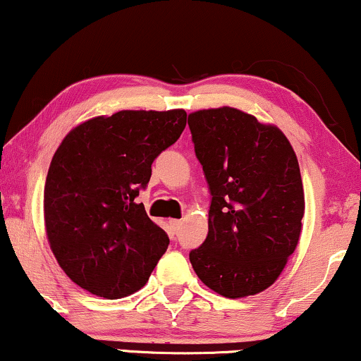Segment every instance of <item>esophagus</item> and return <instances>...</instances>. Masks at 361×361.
<instances>
[{
  "mask_svg": "<svg viewBox=\"0 0 361 361\" xmlns=\"http://www.w3.org/2000/svg\"><path fill=\"white\" fill-rule=\"evenodd\" d=\"M170 225H171L173 230H180V226L183 225V221H181V220H170Z\"/></svg>",
  "mask_w": 361,
  "mask_h": 361,
  "instance_id": "1",
  "label": "esophagus"
}]
</instances>
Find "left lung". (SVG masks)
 Here are the masks:
<instances>
[{"mask_svg": "<svg viewBox=\"0 0 361 361\" xmlns=\"http://www.w3.org/2000/svg\"><path fill=\"white\" fill-rule=\"evenodd\" d=\"M196 158L212 193L208 236L191 267L225 298L262 293L302 235L305 193L293 147L270 123L231 106L190 113Z\"/></svg>", "mask_w": 361, "mask_h": 361, "instance_id": "left-lung-1", "label": "left lung"}]
</instances>
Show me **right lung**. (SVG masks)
<instances>
[{
  "mask_svg": "<svg viewBox=\"0 0 361 361\" xmlns=\"http://www.w3.org/2000/svg\"><path fill=\"white\" fill-rule=\"evenodd\" d=\"M185 109H123L63 138L44 185L49 248L71 281L116 300L147 285L170 238L135 198L152 163L180 138Z\"/></svg>",
  "mask_w": 361,
  "mask_h": 361,
  "instance_id": "1",
  "label": "right lung"
}]
</instances>
